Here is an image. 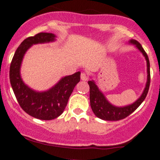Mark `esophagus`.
Segmentation results:
<instances>
[{
    "label": "esophagus",
    "mask_w": 160,
    "mask_h": 160,
    "mask_svg": "<svg viewBox=\"0 0 160 160\" xmlns=\"http://www.w3.org/2000/svg\"><path fill=\"white\" fill-rule=\"evenodd\" d=\"M80 78L82 80H88V75L86 73V72H82L81 75H80Z\"/></svg>",
    "instance_id": "1"
}]
</instances>
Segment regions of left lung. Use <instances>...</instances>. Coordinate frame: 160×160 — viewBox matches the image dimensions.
<instances>
[{
	"instance_id": "left-lung-1",
	"label": "left lung",
	"mask_w": 160,
	"mask_h": 160,
	"mask_svg": "<svg viewBox=\"0 0 160 160\" xmlns=\"http://www.w3.org/2000/svg\"><path fill=\"white\" fill-rule=\"evenodd\" d=\"M130 42L138 47V50L141 51L142 53L145 56L146 60H147V82L146 84V88L144 89L143 92L140 97L139 99L132 104L130 105H127L125 107H116L111 105L110 103L108 102L105 97L102 94L101 91L98 89L97 86L92 80H88V85H89L90 90V105L92 109V112L94 114L105 121H119L122 119L126 118V117L131 114L134 110H135L142 103V101L145 100L147 93H148V90L150 87V82H151V72H150V62L147 54L142 48L141 44L136 40L132 39L130 40Z\"/></svg>"
}]
</instances>
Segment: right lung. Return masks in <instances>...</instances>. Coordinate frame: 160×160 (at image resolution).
I'll return each instance as SVG.
<instances>
[{
    "instance_id": "right-lung-1",
    "label": "right lung",
    "mask_w": 160,
    "mask_h": 160,
    "mask_svg": "<svg viewBox=\"0 0 160 160\" xmlns=\"http://www.w3.org/2000/svg\"><path fill=\"white\" fill-rule=\"evenodd\" d=\"M51 33H38L26 38L15 51L9 68V80L19 105L26 113L41 120H52L63 113L73 92L80 80V72L65 76L52 88L37 92L22 82L20 67L26 51L33 44L48 42L55 40Z\"/></svg>"
}]
</instances>
